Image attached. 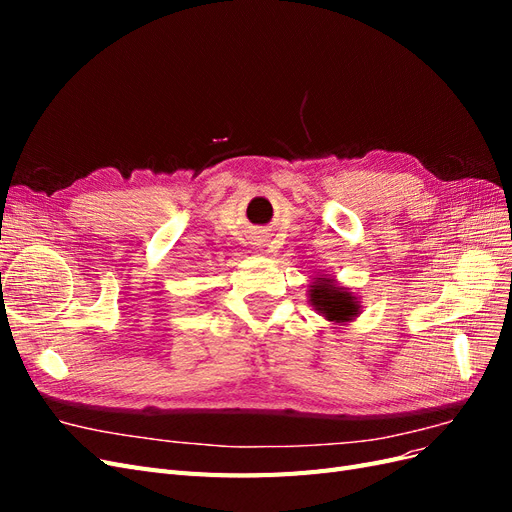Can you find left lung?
<instances>
[{
  "label": "left lung",
  "mask_w": 512,
  "mask_h": 512,
  "mask_svg": "<svg viewBox=\"0 0 512 512\" xmlns=\"http://www.w3.org/2000/svg\"><path fill=\"white\" fill-rule=\"evenodd\" d=\"M307 294L316 312L329 322L339 324V327H344V324L352 322L361 314L359 297L350 292V288L339 286L335 277L314 275L312 282H309Z\"/></svg>",
  "instance_id": "8db88e82"
}]
</instances>
